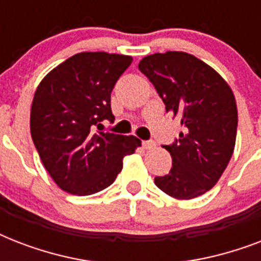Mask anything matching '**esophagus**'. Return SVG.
Listing matches in <instances>:
<instances>
[{
  "label": "esophagus",
  "mask_w": 261,
  "mask_h": 261,
  "mask_svg": "<svg viewBox=\"0 0 261 261\" xmlns=\"http://www.w3.org/2000/svg\"><path fill=\"white\" fill-rule=\"evenodd\" d=\"M142 146H143V149H146V150H150V149H154V147H155V142H154V141H143Z\"/></svg>",
  "instance_id": "obj_1"
}]
</instances>
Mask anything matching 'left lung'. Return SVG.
<instances>
[{"mask_svg": "<svg viewBox=\"0 0 261 261\" xmlns=\"http://www.w3.org/2000/svg\"><path fill=\"white\" fill-rule=\"evenodd\" d=\"M138 67L184 127L176 142L164 146L172 168L154 177L155 186L172 198H198L217 184L234 151L239 114L233 90L213 67L182 51L147 55Z\"/></svg>", "mask_w": 261, "mask_h": 261, "instance_id": "8db88e82", "label": "left lung"}]
</instances>
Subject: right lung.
<instances>
[{
  "mask_svg": "<svg viewBox=\"0 0 261 261\" xmlns=\"http://www.w3.org/2000/svg\"><path fill=\"white\" fill-rule=\"evenodd\" d=\"M133 62L130 55L80 53L53 69L36 88L31 137L57 186L85 196L110 187L123 159L141 146L134 135L96 133L114 120L111 92Z\"/></svg>",
  "mask_w": 261,
  "mask_h": 261,
  "instance_id": "add662e5",
  "label": "right lung"
}]
</instances>
